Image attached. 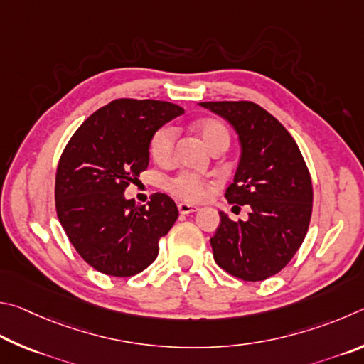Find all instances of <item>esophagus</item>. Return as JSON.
Here are the masks:
<instances>
[{
  "mask_svg": "<svg viewBox=\"0 0 364 364\" xmlns=\"http://www.w3.org/2000/svg\"><path fill=\"white\" fill-rule=\"evenodd\" d=\"M177 208H178V213H181V214H192V213L196 211V209H198L195 206L187 205V203H181V205H178Z\"/></svg>",
  "mask_w": 364,
  "mask_h": 364,
  "instance_id": "34e87169",
  "label": "esophagus"
}]
</instances>
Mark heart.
<instances>
[{
  "mask_svg": "<svg viewBox=\"0 0 364 364\" xmlns=\"http://www.w3.org/2000/svg\"><path fill=\"white\" fill-rule=\"evenodd\" d=\"M196 132L200 134L209 149L213 151L227 149L230 145V131L228 127L219 119L208 118L201 119L195 126ZM176 140H177V131L171 124H163L161 127L151 134L149 150L151 158L156 163H169L172 156H174L176 149ZM164 188L168 192L176 196L177 200L186 201V203H201L209 198V195L213 192V183L208 181L206 177H203L196 172L182 171L177 172L176 176H172L164 181Z\"/></svg>",
  "mask_w": 364,
  "mask_h": 364,
  "instance_id": "b5f03b06",
  "label": "heart"
}]
</instances>
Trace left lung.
Listing matches in <instances>:
<instances>
[{"label": "left lung", "instance_id": "8db88e82", "mask_svg": "<svg viewBox=\"0 0 364 364\" xmlns=\"http://www.w3.org/2000/svg\"><path fill=\"white\" fill-rule=\"evenodd\" d=\"M238 132L241 159L225 190L230 205H250L246 222L220 213L211 238L215 264L243 282L277 275L307 235L314 186L301 150L279 121L250 100L201 102Z\"/></svg>", "mask_w": 364, "mask_h": 364}]
</instances>
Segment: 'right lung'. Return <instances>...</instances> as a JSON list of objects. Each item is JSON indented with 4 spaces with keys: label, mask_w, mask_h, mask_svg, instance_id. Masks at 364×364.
Returning a JSON list of instances; mask_svg holds the SVG:
<instances>
[{
    "label": "right lung",
    "mask_w": 364,
    "mask_h": 364,
    "mask_svg": "<svg viewBox=\"0 0 364 364\" xmlns=\"http://www.w3.org/2000/svg\"><path fill=\"white\" fill-rule=\"evenodd\" d=\"M183 108L163 100L117 99L94 112L63 149L55 172V211L81 259L100 273L127 278L158 256L178 218L168 195L149 205L124 190L149 166L151 134Z\"/></svg>",
    "instance_id": "obj_1"
}]
</instances>
